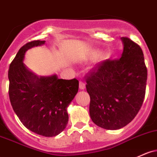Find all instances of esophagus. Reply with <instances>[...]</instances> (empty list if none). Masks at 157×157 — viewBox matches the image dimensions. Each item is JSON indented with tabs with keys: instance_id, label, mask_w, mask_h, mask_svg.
I'll list each match as a JSON object with an SVG mask.
<instances>
[{
	"instance_id": "1",
	"label": "esophagus",
	"mask_w": 157,
	"mask_h": 157,
	"mask_svg": "<svg viewBox=\"0 0 157 157\" xmlns=\"http://www.w3.org/2000/svg\"><path fill=\"white\" fill-rule=\"evenodd\" d=\"M79 87H80V89H85L86 88V83L83 81H80V85H79Z\"/></svg>"
}]
</instances>
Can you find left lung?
Returning a JSON list of instances; mask_svg holds the SVG:
<instances>
[{"instance_id": "obj_1", "label": "left lung", "mask_w": 157, "mask_h": 157, "mask_svg": "<svg viewBox=\"0 0 157 157\" xmlns=\"http://www.w3.org/2000/svg\"><path fill=\"white\" fill-rule=\"evenodd\" d=\"M121 39L120 59L99 63L86 77L90 117L106 130H118L131 122L145 95L147 71L142 48L129 38Z\"/></svg>"}]
</instances>
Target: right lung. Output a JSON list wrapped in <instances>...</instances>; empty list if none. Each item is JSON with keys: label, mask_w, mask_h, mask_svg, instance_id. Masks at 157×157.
I'll return each mask as SVG.
<instances>
[{"label": "right lung", "mask_w": 157, "mask_h": 157, "mask_svg": "<svg viewBox=\"0 0 157 157\" xmlns=\"http://www.w3.org/2000/svg\"><path fill=\"white\" fill-rule=\"evenodd\" d=\"M44 42L32 41L20 48L9 68V96L24 126L39 135L53 137L66 127L67 107L78 92L79 81L59 79L56 75L38 77L27 69L23 63L26 51Z\"/></svg>", "instance_id": "right-lung-1"}]
</instances>
